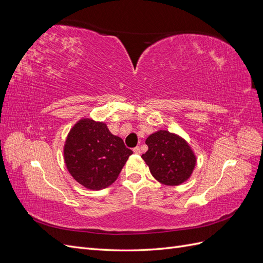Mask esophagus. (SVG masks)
<instances>
[{
    "label": "esophagus",
    "mask_w": 263,
    "mask_h": 263,
    "mask_svg": "<svg viewBox=\"0 0 263 263\" xmlns=\"http://www.w3.org/2000/svg\"><path fill=\"white\" fill-rule=\"evenodd\" d=\"M133 151H134V153L135 154H136V155H140V153H141V150H140V147H135L134 149H133Z\"/></svg>",
    "instance_id": "obj_1"
}]
</instances>
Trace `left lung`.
<instances>
[{
  "label": "left lung",
  "instance_id": "1",
  "mask_svg": "<svg viewBox=\"0 0 263 263\" xmlns=\"http://www.w3.org/2000/svg\"><path fill=\"white\" fill-rule=\"evenodd\" d=\"M146 144L148 151L141 158L157 181L176 186L192 176L196 156L184 138L168 130H158L148 136Z\"/></svg>",
  "mask_w": 263,
  "mask_h": 263
}]
</instances>
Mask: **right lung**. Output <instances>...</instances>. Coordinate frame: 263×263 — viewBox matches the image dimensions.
I'll return each mask as SVG.
<instances>
[{"label":"right lung","instance_id":"add662e5","mask_svg":"<svg viewBox=\"0 0 263 263\" xmlns=\"http://www.w3.org/2000/svg\"><path fill=\"white\" fill-rule=\"evenodd\" d=\"M132 154L105 123L87 117L74 124L63 146L69 173L78 183L93 191L113 184Z\"/></svg>","mask_w":263,"mask_h":263}]
</instances>
